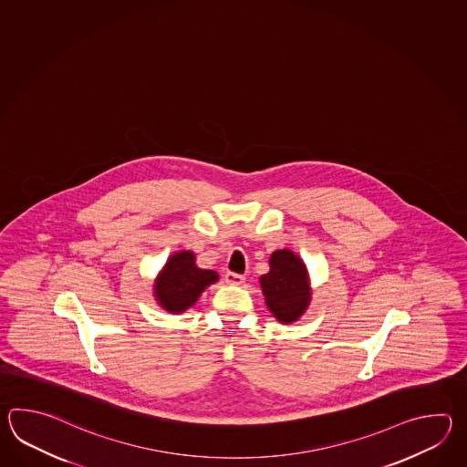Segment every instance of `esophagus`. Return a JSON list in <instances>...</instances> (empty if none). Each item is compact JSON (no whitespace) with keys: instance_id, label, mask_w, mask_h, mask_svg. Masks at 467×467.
Instances as JSON below:
<instances>
[{"instance_id":"1","label":"esophagus","mask_w":467,"mask_h":467,"mask_svg":"<svg viewBox=\"0 0 467 467\" xmlns=\"http://www.w3.org/2000/svg\"><path fill=\"white\" fill-rule=\"evenodd\" d=\"M225 282L230 285H240L245 282V277L242 274H235V272H227L225 274Z\"/></svg>"}]
</instances>
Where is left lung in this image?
Masks as SVG:
<instances>
[{
	"instance_id": "8db88e82",
	"label": "left lung",
	"mask_w": 467,
	"mask_h": 467,
	"mask_svg": "<svg viewBox=\"0 0 467 467\" xmlns=\"http://www.w3.org/2000/svg\"><path fill=\"white\" fill-rule=\"evenodd\" d=\"M262 292L270 312L280 322H296L308 306L307 272L300 258L290 250H277L270 257V272L260 277Z\"/></svg>"
}]
</instances>
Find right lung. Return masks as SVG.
I'll list each match as a JSON object with an SVG mask.
<instances>
[{
	"label": "right lung",
	"mask_w": 467,
	"mask_h": 467,
	"mask_svg": "<svg viewBox=\"0 0 467 467\" xmlns=\"http://www.w3.org/2000/svg\"><path fill=\"white\" fill-rule=\"evenodd\" d=\"M217 280V272L195 265V255L192 252H177L169 258L157 278L155 296L160 306L169 312H183L199 300L205 287Z\"/></svg>",
	"instance_id": "obj_1"
}]
</instances>
